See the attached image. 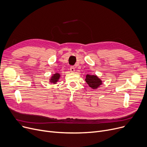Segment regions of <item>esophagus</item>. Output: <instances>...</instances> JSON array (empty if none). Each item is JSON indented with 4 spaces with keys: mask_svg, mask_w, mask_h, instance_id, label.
<instances>
[{
    "mask_svg": "<svg viewBox=\"0 0 147 147\" xmlns=\"http://www.w3.org/2000/svg\"><path fill=\"white\" fill-rule=\"evenodd\" d=\"M69 71H70L71 73H74L75 71V68L73 67H71L69 68Z\"/></svg>",
    "mask_w": 147,
    "mask_h": 147,
    "instance_id": "1",
    "label": "esophagus"
}]
</instances>
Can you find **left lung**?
Instances as JSON below:
<instances>
[{
  "label": "left lung",
  "instance_id": "obj_1",
  "mask_svg": "<svg viewBox=\"0 0 147 147\" xmlns=\"http://www.w3.org/2000/svg\"><path fill=\"white\" fill-rule=\"evenodd\" d=\"M85 81L88 85L93 89H97L102 83V80L98 78V77L95 75L87 74L86 76Z\"/></svg>",
  "mask_w": 147,
  "mask_h": 147
}]
</instances>
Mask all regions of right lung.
<instances>
[{"label": "right lung", "mask_w": 147, "mask_h": 147, "mask_svg": "<svg viewBox=\"0 0 147 147\" xmlns=\"http://www.w3.org/2000/svg\"><path fill=\"white\" fill-rule=\"evenodd\" d=\"M60 74L59 73H55L52 75V76L51 78V79H49L50 82L53 84H56L57 82L58 81V80L60 78Z\"/></svg>", "instance_id": "add662e5"}]
</instances>
